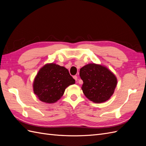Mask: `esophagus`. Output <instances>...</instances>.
I'll use <instances>...</instances> for the list:
<instances>
[{
	"instance_id": "34e87169",
	"label": "esophagus",
	"mask_w": 146,
	"mask_h": 146,
	"mask_svg": "<svg viewBox=\"0 0 146 146\" xmlns=\"http://www.w3.org/2000/svg\"><path fill=\"white\" fill-rule=\"evenodd\" d=\"M73 78L75 79V80H76V82H77V79H78V77H77V76H74V77H73Z\"/></svg>"
}]
</instances>
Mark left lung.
Segmentation results:
<instances>
[{"instance_id": "left-lung-1", "label": "left lung", "mask_w": 146, "mask_h": 146, "mask_svg": "<svg viewBox=\"0 0 146 146\" xmlns=\"http://www.w3.org/2000/svg\"><path fill=\"white\" fill-rule=\"evenodd\" d=\"M83 82L82 89L86 98L94 103H102L113 94L117 85L114 74L104 66L90 63L80 70Z\"/></svg>"}]
</instances>
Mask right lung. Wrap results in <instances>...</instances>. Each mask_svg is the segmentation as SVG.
Segmentation results:
<instances>
[{
  "label": "right lung",
  "mask_w": 146,
  "mask_h": 146,
  "mask_svg": "<svg viewBox=\"0 0 146 146\" xmlns=\"http://www.w3.org/2000/svg\"><path fill=\"white\" fill-rule=\"evenodd\" d=\"M74 83L67 69L55 63L47 64L35 77L33 91L41 101L53 104L62 97L66 88Z\"/></svg>",
  "instance_id": "add662e5"
}]
</instances>
